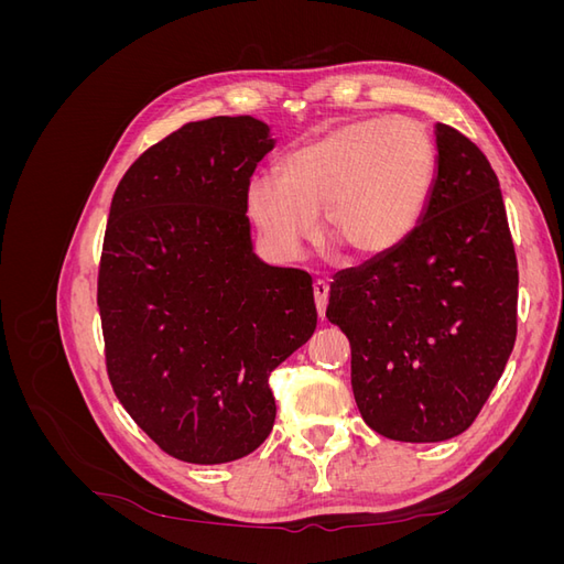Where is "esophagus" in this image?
<instances>
[{
	"instance_id": "34e87169",
	"label": "esophagus",
	"mask_w": 564,
	"mask_h": 564,
	"mask_svg": "<svg viewBox=\"0 0 564 564\" xmlns=\"http://www.w3.org/2000/svg\"><path fill=\"white\" fill-rule=\"evenodd\" d=\"M313 294H315L317 313H319V317H324V311H327V299H329V282L327 280H315Z\"/></svg>"
}]
</instances>
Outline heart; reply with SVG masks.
<instances>
[{"instance_id": "b5f03b06", "label": "heart", "mask_w": 564, "mask_h": 564, "mask_svg": "<svg viewBox=\"0 0 564 564\" xmlns=\"http://www.w3.org/2000/svg\"><path fill=\"white\" fill-rule=\"evenodd\" d=\"M437 150L414 119H369L329 131L282 160V176L249 183V214L284 253L315 240L324 212L329 242L350 256H381L421 224Z\"/></svg>"}]
</instances>
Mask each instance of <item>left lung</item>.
<instances>
[{
    "label": "left lung",
    "instance_id": "1",
    "mask_svg": "<svg viewBox=\"0 0 564 564\" xmlns=\"http://www.w3.org/2000/svg\"><path fill=\"white\" fill-rule=\"evenodd\" d=\"M327 319L350 340V383L371 431L442 442L480 414L518 336V259L499 178L437 124V174L406 240L332 282Z\"/></svg>",
    "mask_w": 564,
    "mask_h": 564
}]
</instances>
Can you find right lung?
<instances>
[{
  "label": "right lung",
  "instance_id": "right-lung-1",
  "mask_svg": "<svg viewBox=\"0 0 564 564\" xmlns=\"http://www.w3.org/2000/svg\"><path fill=\"white\" fill-rule=\"evenodd\" d=\"M272 141L253 117L187 122L119 181L98 263L106 369L155 445L214 466L263 445L270 373L317 327L313 278L251 251L247 195Z\"/></svg>",
  "mask_w": 564,
  "mask_h": 564
}]
</instances>
